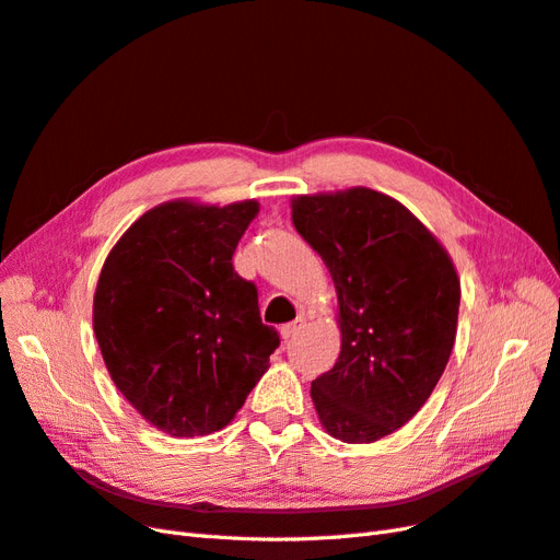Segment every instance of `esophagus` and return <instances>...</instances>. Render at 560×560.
<instances>
[{"mask_svg":"<svg viewBox=\"0 0 560 560\" xmlns=\"http://www.w3.org/2000/svg\"><path fill=\"white\" fill-rule=\"evenodd\" d=\"M301 327H303V317L290 322V325H282V327H280V336L284 338V341H290V338H292Z\"/></svg>","mask_w":560,"mask_h":560,"instance_id":"obj_1","label":"esophagus"}]
</instances>
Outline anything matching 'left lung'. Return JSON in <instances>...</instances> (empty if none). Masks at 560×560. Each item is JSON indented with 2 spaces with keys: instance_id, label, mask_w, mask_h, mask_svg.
I'll return each mask as SVG.
<instances>
[{
  "instance_id": "8db88e82",
  "label": "left lung",
  "mask_w": 560,
  "mask_h": 560,
  "mask_svg": "<svg viewBox=\"0 0 560 560\" xmlns=\"http://www.w3.org/2000/svg\"><path fill=\"white\" fill-rule=\"evenodd\" d=\"M292 222L329 268L341 313V354L311 387L317 416L341 442H378L409 422L442 378L460 280L401 202L364 186L299 196Z\"/></svg>"
}]
</instances>
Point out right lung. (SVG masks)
<instances>
[{
  "instance_id": "obj_1",
  "label": "right lung",
  "mask_w": 560,
  "mask_h": 560,
  "mask_svg": "<svg viewBox=\"0 0 560 560\" xmlns=\"http://www.w3.org/2000/svg\"><path fill=\"white\" fill-rule=\"evenodd\" d=\"M257 200L144 212L97 280L93 327L107 371L151 425L173 436L226 428L280 346L254 282L231 264Z\"/></svg>"
}]
</instances>
